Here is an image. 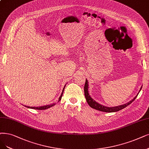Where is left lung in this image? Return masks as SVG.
I'll return each mask as SVG.
<instances>
[{
    "instance_id": "obj_1",
    "label": "left lung",
    "mask_w": 149,
    "mask_h": 149,
    "mask_svg": "<svg viewBox=\"0 0 149 149\" xmlns=\"http://www.w3.org/2000/svg\"><path fill=\"white\" fill-rule=\"evenodd\" d=\"M88 81L87 80H86L85 81V86H84V93H85V98L86 100V101L88 104V105L93 108L95 109L98 110V111H102V112H117L120 111V110H122L124 108H125L126 106H128V105H130V104H131V102H133L134 100L137 97V95H138L139 93L140 92V91L141 90L142 87L141 88V89L138 93V94H137L133 99L131 101H130L128 103H126L125 104H123V105H120L118 106H116V107H106V106H104L103 105H101V104L97 103L96 101H95L94 100H93L91 98V97L89 95V93H88Z\"/></svg>"
}]
</instances>
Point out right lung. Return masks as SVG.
<instances>
[{"mask_svg":"<svg viewBox=\"0 0 149 149\" xmlns=\"http://www.w3.org/2000/svg\"><path fill=\"white\" fill-rule=\"evenodd\" d=\"M65 86L63 88L62 93H61V96H59V98L58 102H59L61 100L63 95V92H64V88H65ZM55 104H56V103H54L53 104H51V105H47V106H40V107H29V106H26V107H27V108L33 109H37V110H45V109H47L51 107H53V106L55 105Z\"/></svg>","mask_w":149,"mask_h":149,"instance_id":"right-lung-1","label":"right lung"}]
</instances>
